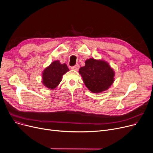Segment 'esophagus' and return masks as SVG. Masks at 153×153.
<instances>
[{
    "instance_id": "obj_1",
    "label": "esophagus",
    "mask_w": 153,
    "mask_h": 153,
    "mask_svg": "<svg viewBox=\"0 0 153 153\" xmlns=\"http://www.w3.org/2000/svg\"><path fill=\"white\" fill-rule=\"evenodd\" d=\"M71 69L72 70H74V71H78L79 69V64H76V65H75L74 66L71 67Z\"/></svg>"
}]
</instances>
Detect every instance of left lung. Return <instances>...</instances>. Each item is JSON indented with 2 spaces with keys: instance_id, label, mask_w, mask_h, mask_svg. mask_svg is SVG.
<instances>
[{
  "instance_id": "1",
  "label": "left lung",
  "mask_w": 153,
  "mask_h": 153,
  "mask_svg": "<svg viewBox=\"0 0 153 153\" xmlns=\"http://www.w3.org/2000/svg\"><path fill=\"white\" fill-rule=\"evenodd\" d=\"M85 86L92 93L105 91L114 82L115 71L103 59H88L79 71Z\"/></svg>"
}]
</instances>
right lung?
<instances>
[{
	"instance_id": "obj_1",
	"label": "right lung",
	"mask_w": 153,
	"mask_h": 153,
	"mask_svg": "<svg viewBox=\"0 0 153 153\" xmlns=\"http://www.w3.org/2000/svg\"><path fill=\"white\" fill-rule=\"evenodd\" d=\"M66 64H61L59 60L52 62L42 72V83L48 89L53 90L61 82L62 76L69 71Z\"/></svg>"
}]
</instances>
